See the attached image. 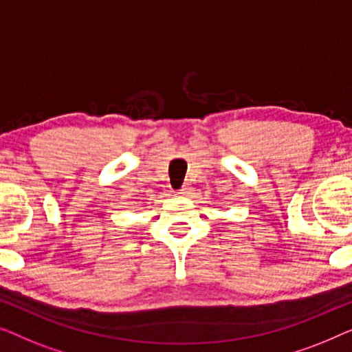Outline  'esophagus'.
Returning <instances> with one entry per match:
<instances>
[{
    "label": "esophagus",
    "mask_w": 352,
    "mask_h": 352,
    "mask_svg": "<svg viewBox=\"0 0 352 352\" xmlns=\"http://www.w3.org/2000/svg\"><path fill=\"white\" fill-rule=\"evenodd\" d=\"M191 192V186L190 185H186V186H183L180 191H178V195L180 196H188Z\"/></svg>",
    "instance_id": "1"
}]
</instances>
